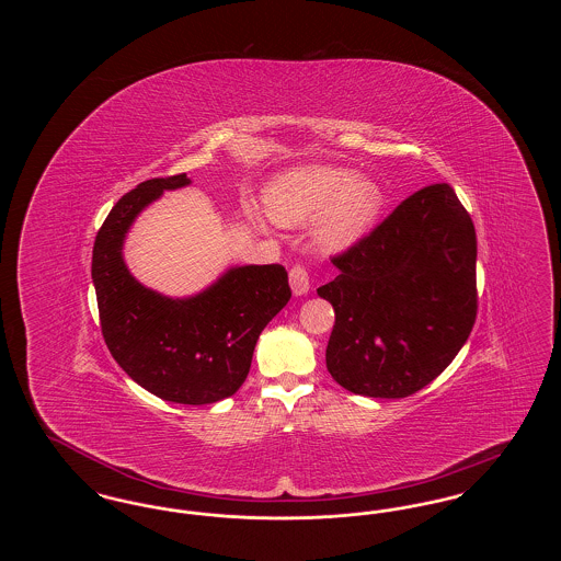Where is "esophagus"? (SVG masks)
Returning <instances> with one entry per match:
<instances>
[{"mask_svg": "<svg viewBox=\"0 0 561 561\" xmlns=\"http://www.w3.org/2000/svg\"><path fill=\"white\" fill-rule=\"evenodd\" d=\"M290 286H293V293L296 294V296H302V294L309 293L311 282H309V271H307L305 265L296 263V265L290 268Z\"/></svg>", "mask_w": 561, "mask_h": 561, "instance_id": "1", "label": "esophagus"}]
</instances>
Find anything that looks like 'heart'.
<instances>
[{
    "instance_id": "b5f03b06",
    "label": "heart",
    "mask_w": 561,
    "mask_h": 561,
    "mask_svg": "<svg viewBox=\"0 0 561 561\" xmlns=\"http://www.w3.org/2000/svg\"><path fill=\"white\" fill-rule=\"evenodd\" d=\"M277 225L296 227L320 217L316 236L321 248L343 250L359 240L382 208V188L370 179L334 165H307L279 176L265 195Z\"/></svg>"
}]
</instances>
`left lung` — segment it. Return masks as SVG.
Masks as SVG:
<instances>
[{
    "mask_svg": "<svg viewBox=\"0 0 561 561\" xmlns=\"http://www.w3.org/2000/svg\"><path fill=\"white\" fill-rule=\"evenodd\" d=\"M478 238L448 183L412 193L370 233L332 256L318 288L334 307L325 347L351 393L408 398L444 373L478 318Z\"/></svg>",
    "mask_w": 561,
    "mask_h": 561,
    "instance_id": "left-lung-1",
    "label": "left lung"
}]
</instances>
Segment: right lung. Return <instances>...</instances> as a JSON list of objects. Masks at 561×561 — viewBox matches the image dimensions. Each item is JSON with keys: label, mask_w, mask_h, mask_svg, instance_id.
Returning <instances> with one entry per match:
<instances>
[{"label": "right lung", "mask_w": 561, "mask_h": 561, "mask_svg": "<svg viewBox=\"0 0 561 561\" xmlns=\"http://www.w3.org/2000/svg\"><path fill=\"white\" fill-rule=\"evenodd\" d=\"M187 174L151 179L108 213L92 250L101 330L113 359L161 400L202 405L233 396L250 373L261 332L290 300L282 265L231 268L213 288L174 300L140 286L122 259L134 216Z\"/></svg>", "instance_id": "add662e5"}]
</instances>
